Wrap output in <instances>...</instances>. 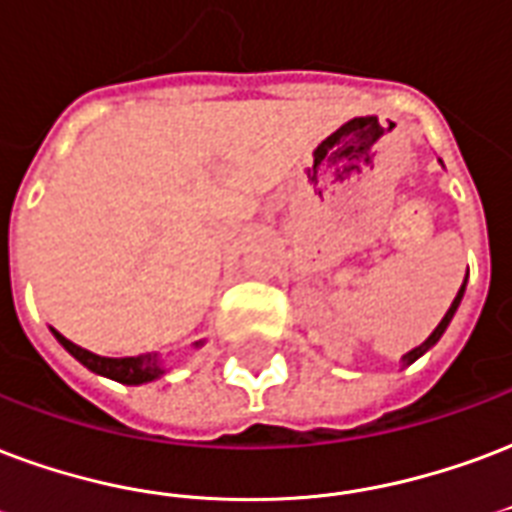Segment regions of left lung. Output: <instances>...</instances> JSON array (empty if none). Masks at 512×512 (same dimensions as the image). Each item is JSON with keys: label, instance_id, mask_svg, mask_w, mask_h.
<instances>
[{"label": "left lung", "instance_id": "obj_1", "mask_svg": "<svg viewBox=\"0 0 512 512\" xmlns=\"http://www.w3.org/2000/svg\"><path fill=\"white\" fill-rule=\"evenodd\" d=\"M464 286H467V278H464ZM464 286L459 288V294H456V299H453V305L448 307V313H445L443 321H440V324H437V329H434V332L429 334V340H426V343L418 345V348H413V351H410V353H405V364H413V361H416L418 356H424V353L429 351V348H432V345L437 343L440 337H443V332H445V329H448V324H451L453 313H456V307H459L461 297H464Z\"/></svg>", "mask_w": 512, "mask_h": 512}]
</instances>
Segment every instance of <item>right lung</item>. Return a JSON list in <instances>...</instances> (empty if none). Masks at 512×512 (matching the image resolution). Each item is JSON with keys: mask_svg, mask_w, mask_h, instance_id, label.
Instances as JSON below:
<instances>
[{"mask_svg": "<svg viewBox=\"0 0 512 512\" xmlns=\"http://www.w3.org/2000/svg\"><path fill=\"white\" fill-rule=\"evenodd\" d=\"M56 334V340H59L64 348H67L80 364H86L91 372H99V375H105V378H113L118 383H129V386H137V383H148V380L159 378L161 364L156 356L151 353H140V356H124V359H107V356H96V353L86 351V348H80V345L69 343L67 337H61L59 332Z\"/></svg>", "mask_w": 512, "mask_h": 512, "instance_id": "obj_1", "label": "right lung"}]
</instances>
